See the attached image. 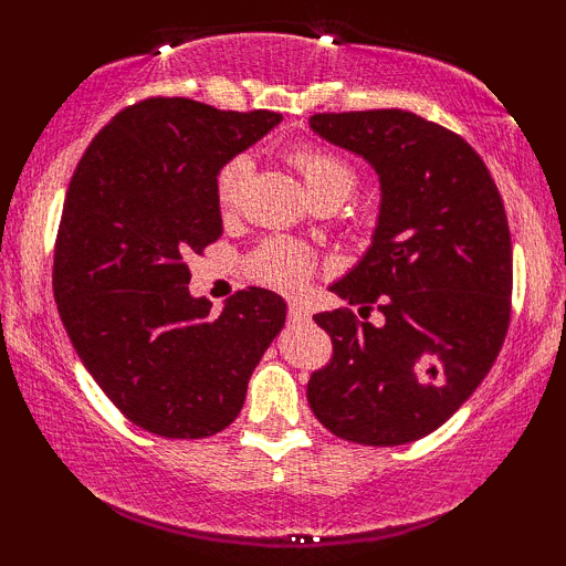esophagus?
Returning a JSON list of instances; mask_svg holds the SVG:
<instances>
[{"instance_id":"obj_1","label":"esophagus","mask_w":566,"mask_h":566,"mask_svg":"<svg viewBox=\"0 0 566 566\" xmlns=\"http://www.w3.org/2000/svg\"><path fill=\"white\" fill-rule=\"evenodd\" d=\"M289 319L291 322H308L312 319V314H308V306L304 301H291L289 304Z\"/></svg>"}]
</instances>
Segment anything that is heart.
<instances>
[{
  "label": "heart",
  "mask_w": 566,
  "mask_h": 566,
  "mask_svg": "<svg viewBox=\"0 0 566 566\" xmlns=\"http://www.w3.org/2000/svg\"><path fill=\"white\" fill-rule=\"evenodd\" d=\"M291 165L298 169L304 177L308 192L319 203V200H343L358 188V167L343 154L324 149L314 144H296L289 151ZM252 172L250 157L237 154L216 175V200L223 211H231L239 203L247 177ZM250 275L262 285L277 291H296L298 285L312 275L314 254L296 242L289 239H268L262 242L250 258Z\"/></svg>",
  "instance_id": "obj_1"
}]
</instances>
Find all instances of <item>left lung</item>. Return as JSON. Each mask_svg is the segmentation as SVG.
<instances>
[{
  "label": "left lung",
  "mask_w": 566,
  "mask_h": 566,
  "mask_svg": "<svg viewBox=\"0 0 566 566\" xmlns=\"http://www.w3.org/2000/svg\"><path fill=\"white\" fill-rule=\"evenodd\" d=\"M312 128L381 177L374 244L332 291L384 319L360 322L353 308L314 316L332 337V358L308 378V407L350 443H412L474 394L505 343V203L482 157L417 113H316Z\"/></svg>",
  "instance_id": "obj_1"
}]
</instances>
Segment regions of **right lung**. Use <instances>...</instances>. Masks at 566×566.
Wrapping results in <instances>:
<instances>
[{"label":"right lung","instance_id":"1","mask_svg":"<svg viewBox=\"0 0 566 566\" xmlns=\"http://www.w3.org/2000/svg\"><path fill=\"white\" fill-rule=\"evenodd\" d=\"M281 118L146 97L92 138L69 182L53 250L61 322L105 397L154 436L229 428L283 327L273 291H237L219 316L188 293V258L223 231L216 175Z\"/></svg>","mask_w":566,"mask_h":566}]
</instances>
